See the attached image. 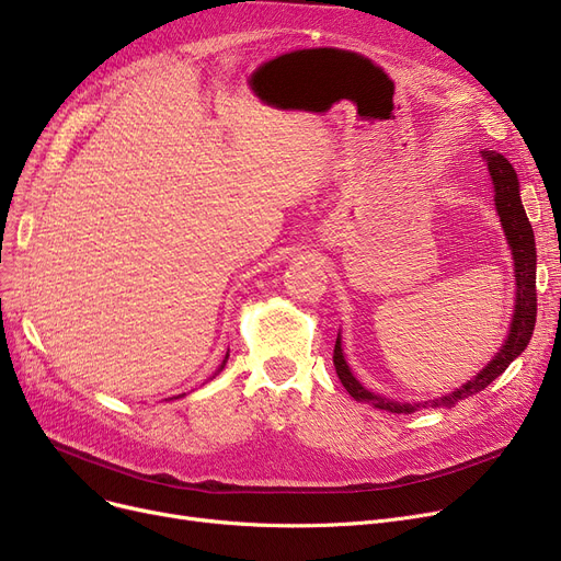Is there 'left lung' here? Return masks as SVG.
I'll return each mask as SVG.
<instances>
[{
  "label": "left lung",
  "instance_id": "left-lung-1",
  "mask_svg": "<svg viewBox=\"0 0 561 561\" xmlns=\"http://www.w3.org/2000/svg\"><path fill=\"white\" fill-rule=\"evenodd\" d=\"M482 159L491 172L493 188H495V209L500 214V222L505 227V236L512 245L514 254V268H516V311H514V322L510 330V339L503 345V350L497 352L495 359L478 373L473 381H468L461 389L436 398L432 402H425L430 407H450L463 398H470L486 389L491 381L503 375L507 366L520 355V352L527 347L529 336L535 332V320H537V245H535V231L533 225H529L525 209L520 204V193H518V180L512 163L497 152H482ZM334 368L341 379V385L345 391L355 398L375 404L377 409H387L391 414H414V411L421 409V404H409V402H393L387 398H377L370 391H366L359 381L352 377L343 352H341V336L336 339L334 345ZM423 404V407H425Z\"/></svg>",
  "mask_w": 561,
  "mask_h": 561
}]
</instances>
